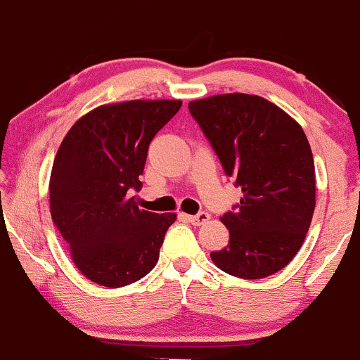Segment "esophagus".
Returning <instances> with one entry per match:
<instances>
[{"label": "esophagus", "instance_id": "34e87169", "mask_svg": "<svg viewBox=\"0 0 360 360\" xmlns=\"http://www.w3.org/2000/svg\"><path fill=\"white\" fill-rule=\"evenodd\" d=\"M210 213H206V212H201V213H198V214H189L188 217V220L193 223V225H196V226H200V225H205V223H208V220H210Z\"/></svg>", "mask_w": 360, "mask_h": 360}]
</instances>
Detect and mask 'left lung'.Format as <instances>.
Wrapping results in <instances>:
<instances>
[{
	"instance_id": "obj_1",
	"label": "left lung",
	"mask_w": 360,
	"mask_h": 360,
	"mask_svg": "<svg viewBox=\"0 0 360 360\" xmlns=\"http://www.w3.org/2000/svg\"><path fill=\"white\" fill-rule=\"evenodd\" d=\"M225 174L240 186L225 249L212 252L218 269L240 279H262L298 254L316 203L315 164L303 128L257 94L226 93L189 101Z\"/></svg>"
}]
</instances>
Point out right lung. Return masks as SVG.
I'll return each mask as SVG.
<instances>
[{"mask_svg": "<svg viewBox=\"0 0 360 360\" xmlns=\"http://www.w3.org/2000/svg\"><path fill=\"white\" fill-rule=\"evenodd\" d=\"M181 100H131L88 111L62 140L49 181L51 214L82 276L122 288L148 274L176 213L140 210L134 189L152 139Z\"/></svg>", "mask_w": 360, "mask_h": 360, "instance_id": "obj_1", "label": "right lung"}]
</instances>
